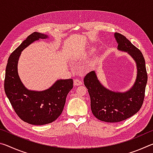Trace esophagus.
<instances>
[{
  "mask_svg": "<svg viewBox=\"0 0 153 153\" xmlns=\"http://www.w3.org/2000/svg\"><path fill=\"white\" fill-rule=\"evenodd\" d=\"M74 86H81V85H82V82L79 79H75L74 80Z\"/></svg>",
  "mask_w": 153,
  "mask_h": 153,
  "instance_id": "1",
  "label": "esophagus"
}]
</instances>
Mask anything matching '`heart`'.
<instances>
[{
  "label": "heart",
  "instance_id": "heart-1",
  "mask_svg": "<svg viewBox=\"0 0 153 153\" xmlns=\"http://www.w3.org/2000/svg\"><path fill=\"white\" fill-rule=\"evenodd\" d=\"M95 51H96V49L94 48H91V49H90V50L89 51L88 53L90 54V55H92V54L95 53Z\"/></svg>",
  "mask_w": 153,
  "mask_h": 153
}]
</instances>
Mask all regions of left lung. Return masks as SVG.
Returning a JSON list of instances; mask_svg holds the SVG:
<instances>
[{
	"instance_id": "left-lung-1",
	"label": "left lung",
	"mask_w": 153,
	"mask_h": 153,
	"mask_svg": "<svg viewBox=\"0 0 153 153\" xmlns=\"http://www.w3.org/2000/svg\"><path fill=\"white\" fill-rule=\"evenodd\" d=\"M118 50L128 52L136 63L137 76L133 86L125 92L106 88L98 79L94 71L88 73L84 82L90 97L91 110L96 117L105 122L115 123L133 116L143 104L147 83L146 65L141 51L126 36L115 33Z\"/></svg>"
}]
</instances>
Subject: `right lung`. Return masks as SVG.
I'll return each mask as SVG.
<instances>
[{
    "instance_id": "1",
    "label": "right lung",
    "mask_w": 153,
    "mask_h": 153,
    "mask_svg": "<svg viewBox=\"0 0 153 153\" xmlns=\"http://www.w3.org/2000/svg\"><path fill=\"white\" fill-rule=\"evenodd\" d=\"M39 32L30 34L9 56L5 71L4 91L19 117L32 125H45L55 121L63 112L66 97L73 88V79H59L43 91L27 90L17 72L22 51L36 40L48 38Z\"/></svg>"
}]
</instances>
